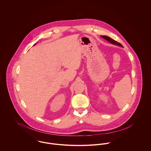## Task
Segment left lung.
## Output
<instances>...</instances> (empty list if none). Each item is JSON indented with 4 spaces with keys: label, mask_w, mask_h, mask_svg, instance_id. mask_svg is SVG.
<instances>
[{
    "label": "left lung",
    "mask_w": 151,
    "mask_h": 151,
    "mask_svg": "<svg viewBox=\"0 0 151 151\" xmlns=\"http://www.w3.org/2000/svg\"><path fill=\"white\" fill-rule=\"evenodd\" d=\"M101 37H102V38H103L104 39L106 40V41H108V42H109L110 43H112V44L115 45H117V46H121V47H123V45H122V44H120L119 42H117L116 41H115V40H114L111 39V38L109 37L108 36H105V35H101Z\"/></svg>",
    "instance_id": "8db88e82"
}]
</instances>
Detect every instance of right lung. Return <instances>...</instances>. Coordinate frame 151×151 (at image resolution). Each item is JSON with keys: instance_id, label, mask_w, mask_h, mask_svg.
Instances as JSON below:
<instances>
[{"instance_id": "right-lung-1", "label": "right lung", "mask_w": 151, "mask_h": 151, "mask_svg": "<svg viewBox=\"0 0 151 151\" xmlns=\"http://www.w3.org/2000/svg\"><path fill=\"white\" fill-rule=\"evenodd\" d=\"M36 45V43H35V44H34V45Z\"/></svg>"}]
</instances>
